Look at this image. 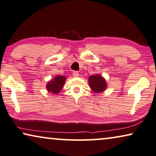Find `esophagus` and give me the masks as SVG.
<instances>
[{"label": "esophagus", "mask_w": 156, "mask_h": 156, "mask_svg": "<svg viewBox=\"0 0 156 156\" xmlns=\"http://www.w3.org/2000/svg\"><path fill=\"white\" fill-rule=\"evenodd\" d=\"M73 76H75V77H78V76H79V73L78 71H73Z\"/></svg>", "instance_id": "obj_1"}]
</instances>
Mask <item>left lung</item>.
Segmentation results:
<instances>
[{"instance_id": "1", "label": "left lung", "mask_w": 156, "mask_h": 156, "mask_svg": "<svg viewBox=\"0 0 156 156\" xmlns=\"http://www.w3.org/2000/svg\"><path fill=\"white\" fill-rule=\"evenodd\" d=\"M89 85L94 92H101L106 90V83L105 79L99 75H93L90 76Z\"/></svg>"}]
</instances>
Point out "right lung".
<instances>
[{
    "mask_svg": "<svg viewBox=\"0 0 156 156\" xmlns=\"http://www.w3.org/2000/svg\"><path fill=\"white\" fill-rule=\"evenodd\" d=\"M65 80H66V78L64 76H56L50 82H48L47 85L48 91L54 93V94L59 93L63 87Z\"/></svg>",
    "mask_w": 156,
    "mask_h": 156,
    "instance_id": "obj_1",
    "label": "right lung"
}]
</instances>
